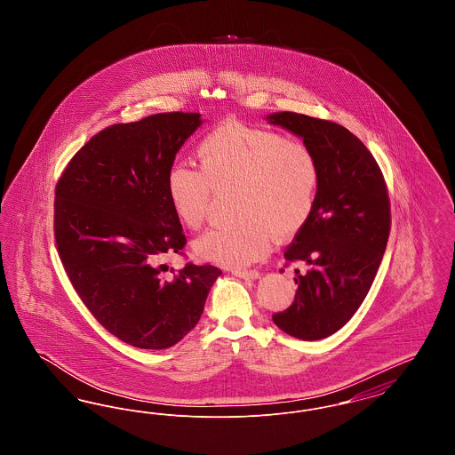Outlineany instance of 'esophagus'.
Returning <instances> with one entry per match:
<instances>
[{"instance_id": "esophagus-1", "label": "esophagus", "mask_w": 455, "mask_h": 455, "mask_svg": "<svg viewBox=\"0 0 455 455\" xmlns=\"http://www.w3.org/2000/svg\"><path fill=\"white\" fill-rule=\"evenodd\" d=\"M232 273L238 278H245V280L259 278V271H256V269H234Z\"/></svg>"}]
</instances>
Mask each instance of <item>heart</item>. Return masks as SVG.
<instances>
[{"label":"heart","mask_w":455,"mask_h":455,"mask_svg":"<svg viewBox=\"0 0 455 455\" xmlns=\"http://www.w3.org/2000/svg\"><path fill=\"white\" fill-rule=\"evenodd\" d=\"M199 169L175 164L167 173V196L177 220L199 230L210 215L213 191L230 196L235 220L196 240L201 259L243 266L269 251L273 235L293 237L307 225L321 186L312 148L276 131L225 123L196 148Z\"/></svg>","instance_id":"1"}]
</instances>
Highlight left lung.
<instances>
[{
	"label": "left lung",
	"mask_w": 455,
	"mask_h": 455,
	"mask_svg": "<svg viewBox=\"0 0 455 455\" xmlns=\"http://www.w3.org/2000/svg\"><path fill=\"white\" fill-rule=\"evenodd\" d=\"M267 119L303 138L321 167L314 212L284 251L286 264L297 266L295 300L273 315L286 334L315 341L347 324L375 280L390 234L387 184L347 128L297 112Z\"/></svg>",
	"instance_id": "left-lung-1"
}]
</instances>
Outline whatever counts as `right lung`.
<instances>
[{
	"label": "right lung",
	"instance_id": "obj_1",
	"mask_svg": "<svg viewBox=\"0 0 455 455\" xmlns=\"http://www.w3.org/2000/svg\"><path fill=\"white\" fill-rule=\"evenodd\" d=\"M199 124L196 112L112 124L75 153L56 184L54 237L66 275L92 315L131 347L179 343L221 275L212 264L173 271L164 262L188 242L167 173Z\"/></svg>",
	"mask_w": 455,
	"mask_h": 455
}]
</instances>
